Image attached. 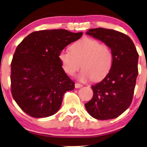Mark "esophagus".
Returning a JSON list of instances; mask_svg holds the SVG:
<instances>
[{
  "mask_svg": "<svg viewBox=\"0 0 147 147\" xmlns=\"http://www.w3.org/2000/svg\"><path fill=\"white\" fill-rule=\"evenodd\" d=\"M82 86H83L82 84H78V83L75 84V88H82Z\"/></svg>",
  "mask_w": 147,
  "mask_h": 147,
  "instance_id": "obj_1",
  "label": "esophagus"
}]
</instances>
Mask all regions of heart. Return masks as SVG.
I'll use <instances>...</instances> for the list:
<instances>
[{
  "label": "heart",
  "instance_id": "1",
  "mask_svg": "<svg viewBox=\"0 0 147 147\" xmlns=\"http://www.w3.org/2000/svg\"><path fill=\"white\" fill-rule=\"evenodd\" d=\"M59 59L65 73L74 76L80 67L78 80L86 82L90 79L99 81L106 77L111 69L113 54L108 45L97 40L85 37L71 45V51L59 53Z\"/></svg>",
  "mask_w": 147,
  "mask_h": 147
}]
</instances>
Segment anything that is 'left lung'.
Listing matches in <instances>:
<instances>
[{
  "instance_id": "1",
  "label": "left lung",
  "mask_w": 147,
  "mask_h": 147,
  "mask_svg": "<svg viewBox=\"0 0 147 147\" xmlns=\"http://www.w3.org/2000/svg\"><path fill=\"white\" fill-rule=\"evenodd\" d=\"M90 35L108 45L113 54V63L103 80L91 86L94 95L85 104L86 109L98 120L117 118L131 104L138 76V54L132 39L112 29H89Z\"/></svg>"
}]
</instances>
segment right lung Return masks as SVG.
Returning a JSON list of instances; mask_svg holds the SVG:
<instances>
[{"label": "right lung", "mask_w": 147, "mask_h": 147, "mask_svg": "<svg viewBox=\"0 0 147 147\" xmlns=\"http://www.w3.org/2000/svg\"><path fill=\"white\" fill-rule=\"evenodd\" d=\"M82 34L65 29L35 31L17 46L11 62V93L28 115H53L64 94L74 89L75 83L62 68L59 54Z\"/></svg>", "instance_id": "right-lung-1"}]
</instances>
